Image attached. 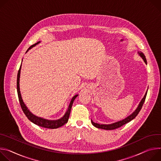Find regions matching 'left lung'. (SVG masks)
<instances>
[{
    "instance_id": "8db88e82",
    "label": "left lung",
    "mask_w": 161,
    "mask_h": 161,
    "mask_svg": "<svg viewBox=\"0 0 161 161\" xmlns=\"http://www.w3.org/2000/svg\"><path fill=\"white\" fill-rule=\"evenodd\" d=\"M138 53L139 54V56L142 58V59L144 60L145 63L146 64H147V59L145 58V56L144 55L143 53H142L141 52H138ZM147 91L144 96V97L142 98L141 101L140 102L138 107L137 108V109L130 115L128 117H127L126 118H125L121 121H117V122H115V123H111V124H99V123H95L93 122L92 120V123L93 124V125L95 126V127L97 128H98V129H104V130H114V129H118L119 127H121V126H123V125L126 124L127 123H129V121H130L131 120H132L133 119H134L137 115L138 114V113H139V111H141L142 107V105H143L145 101V98H146V97H147Z\"/></svg>"
}]
</instances>
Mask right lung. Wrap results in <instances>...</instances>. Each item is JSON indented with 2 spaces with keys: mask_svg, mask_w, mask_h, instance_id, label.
I'll return each mask as SVG.
<instances>
[{
  "mask_svg": "<svg viewBox=\"0 0 161 161\" xmlns=\"http://www.w3.org/2000/svg\"><path fill=\"white\" fill-rule=\"evenodd\" d=\"M39 43H40V42H38L36 43H35V44L31 45L28 48L27 52L29 50H30L31 48H32L33 47H34V46L36 45L37 44H38ZM21 66H22V64L20 65V69H19V71H18V75H17V84H16V85H17V93H18V96H19V101H20V105H21L22 109L24 111V113L25 114V116H27V118L31 122H32L33 123L37 125H38V126H40V127H44V128H47V129H58V128L64 125L65 123H66L68 122V118H69V114H70V112H71V107H72L74 101L75 100V98L78 96V95H75L72 98H71V102H70V103L69 104V106H68V108L66 113L64 114V115L61 118H60L59 119L50 120V119H44V118H42L41 117H38L37 116H36V115L33 114L28 109V108L26 107L25 104L24 103V101L22 100V96H21L20 91V84H19L20 83V76Z\"/></svg>",
  "mask_w": 161,
  "mask_h": 161,
  "instance_id": "add662e5",
  "label": "right lung"
}]
</instances>
